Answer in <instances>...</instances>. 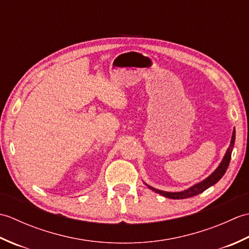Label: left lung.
Here are the masks:
<instances>
[{
  "instance_id": "1",
  "label": "left lung",
  "mask_w": 249,
  "mask_h": 249,
  "mask_svg": "<svg viewBox=\"0 0 249 249\" xmlns=\"http://www.w3.org/2000/svg\"><path fill=\"white\" fill-rule=\"evenodd\" d=\"M234 141H235V128H233V133H232L230 145L228 147V150H227L226 154L223 158V160H221V162L219 163V166L215 169V171L212 174H211V176H209L208 178H204L203 181H201L200 183L193 185L192 187L185 189V190H183V192H177V193L163 192V190L156 189V188L152 187L147 184H145V185L151 190H153V192L160 194V195L163 196V197L169 198V199H186V198L194 197V196H197L201 193H203L205 189H208L209 187L213 186L214 184L217 183L219 179L224 177V174L226 173L227 169H228L229 162H230V160H231L232 150H233V147H234Z\"/></svg>"
}]
</instances>
